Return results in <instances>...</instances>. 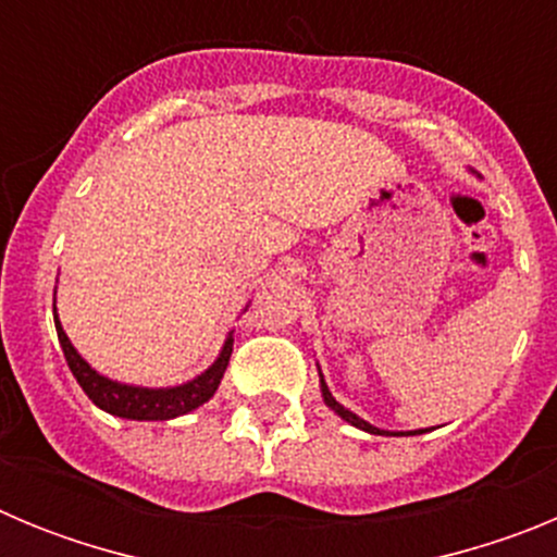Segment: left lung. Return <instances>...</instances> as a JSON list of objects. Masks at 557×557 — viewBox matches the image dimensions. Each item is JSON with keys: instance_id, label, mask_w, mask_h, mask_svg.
Listing matches in <instances>:
<instances>
[{"instance_id": "left-lung-1", "label": "left lung", "mask_w": 557, "mask_h": 557, "mask_svg": "<svg viewBox=\"0 0 557 557\" xmlns=\"http://www.w3.org/2000/svg\"><path fill=\"white\" fill-rule=\"evenodd\" d=\"M318 376H321V396H323V401H326V407H329V410H334V412H337V416L343 418V421H346V424L357 426V430H362V432H371V435H421V432H426V430L391 432V430H379V426L368 424L366 418H359L357 412H351V410H348V407H343V405H339V401H337V398L332 396V391H329V385H326V379H323L321 368H318Z\"/></svg>"}]
</instances>
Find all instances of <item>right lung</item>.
<instances>
[{"label":"right lung","instance_id":"obj_1","mask_svg":"<svg viewBox=\"0 0 557 557\" xmlns=\"http://www.w3.org/2000/svg\"><path fill=\"white\" fill-rule=\"evenodd\" d=\"M55 329L58 339H61L63 357H66L69 362V371L75 373L77 385L83 387V393H86L100 410L111 412V416L116 418H131V421H170V418H178L191 410H198L200 405H206V401L218 393L220 379H223L225 368H228L231 351H234V332H228L218 359H214L203 373H198V376L184 382V385L141 387L125 385V382L102 376L100 371H95V368L88 366L86 359L77 354V348L72 346V339L66 337V332H63L61 321H58V309Z\"/></svg>","mask_w":557,"mask_h":557}]
</instances>
